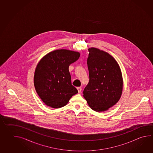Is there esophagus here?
Masks as SVG:
<instances>
[{
  "mask_svg": "<svg viewBox=\"0 0 153 153\" xmlns=\"http://www.w3.org/2000/svg\"><path fill=\"white\" fill-rule=\"evenodd\" d=\"M77 91H78V93H81V91H82V88L81 87H77Z\"/></svg>",
  "mask_w": 153,
  "mask_h": 153,
  "instance_id": "1",
  "label": "esophagus"
}]
</instances>
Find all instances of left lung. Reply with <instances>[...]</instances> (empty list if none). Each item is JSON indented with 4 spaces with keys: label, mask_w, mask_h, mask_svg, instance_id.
Here are the masks:
<instances>
[{
    "label": "left lung",
    "mask_w": 153,
    "mask_h": 153,
    "mask_svg": "<svg viewBox=\"0 0 153 153\" xmlns=\"http://www.w3.org/2000/svg\"><path fill=\"white\" fill-rule=\"evenodd\" d=\"M89 82L83 91L88 104L96 112H105L122 96L123 80L118 63L109 53L97 48L88 49Z\"/></svg>",
    "instance_id": "1"
}]
</instances>
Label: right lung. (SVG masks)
Listing matches in <instances>:
<instances>
[{
    "mask_svg": "<svg viewBox=\"0 0 153 153\" xmlns=\"http://www.w3.org/2000/svg\"><path fill=\"white\" fill-rule=\"evenodd\" d=\"M80 56L78 52L61 49L47 53L38 62L34 83L45 105L54 108L64 107L78 93L71 81L69 65Z\"/></svg>",
    "mask_w": 153,
    "mask_h": 153,
    "instance_id": "right-lung-1",
    "label": "right lung"
}]
</instances>
